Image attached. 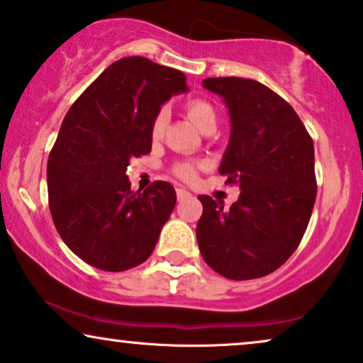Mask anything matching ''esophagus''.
Returning a JSON list of instances; mask_svg holds the SVG:
<instances>
[{"label":"esophagus","instance_id":"obj_1","mask_svg":"<svg viewBox=\"0 0 363 363\" xmlns=\"http://www.w3.org/2000/svg\"><path fill=\"white\" fill-rule=\"evenodd\" d=\"M188 196H191V193L190 191H186V190H183V188H177V199L178 200H185V199H188Z\"/></svg>","mask_w":363,"mask_h":363}]
</instances>
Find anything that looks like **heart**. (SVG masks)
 <instances>
[{
    "mask_svg": "<svg viewBox=\"0 0 363 363\" xmlns=\"http://www.w3.org/2000/svg\"><path fill=\"white\" fill-rule=\"evenodd\" d=\"M185 111L195 126L205 133L215 130L216 125V111L213 105L210 101L203 100V98H193V100L186 101L185 105ZM167 121H168V113L164 108L158 110L157 115L152 121V128H150V133H152L153 140L162 138L164 133V128H167ZM203 167V163L199 162H180L173 167V173L180 178V180L185 182H195L196 175H199V168Z\"/></svg>",
    "mask_w": 363,
    "mask_h": 363,
    "instance_id": "heart-1",
    "label": "heart"
}]
</instances>
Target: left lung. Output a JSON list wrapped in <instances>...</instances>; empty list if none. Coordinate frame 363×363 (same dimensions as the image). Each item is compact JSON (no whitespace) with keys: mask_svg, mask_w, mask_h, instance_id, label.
<instances>
[{"mask_svg":"<svg viewBox=\"0 0 363 363\" xmlns=\"http://www.w3.org/2000/svg\"><path fill=\"white\" fill-rule=\"evenodd\" d=\"M203 86L228 106L232 133L220 175L242 193L230 210L199 196L200 253L225 279H260L289 260L307 230L317 196L313 140L289 101L260 82L206 78Z\"/></svg>","mask_w":363,"mask_h":363,"instance_id":"1","label":"left lung"}]
</instances>
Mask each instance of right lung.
I'll use <instances>...</instances> for the list:
<instances>
[{"label":"right lung","instance_id":"right-lung-1","mask_svg":"<svg viewBox=\"0 0 363 363\" xmlns=\"http://www.w3.org/2000/svg\"><path fill=\"white\" fill-rule=\"evenodd\" d=\"M186 77L143 56L111 63L69 108L48 157L51 218L74 255L105 272L152 255L177 203L168 182L131 191L126 167L152 152V121Z\"/></svg>","mask_w":363,"mask_h":363}]
</instances>
